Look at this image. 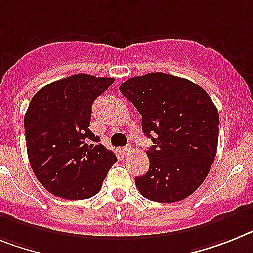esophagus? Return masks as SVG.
<instances>
[{
	"instance_id": "esophagus-1",
	"label": "esophagus",
	"mask_w": 253,
	"mask_h": 253,
	"mask_svg": "<svg viewBox=\"0 0 253 253\" xmlns=\"http://www.w3.org/2000/svg\"><path fill=\"white\" fill-rule=\"evenodd\" d=\"M122 151H123V154H124V155H129V154L133 151V149H131V146H126V147L122 149Z\"/></svg>"
}]
</instances>
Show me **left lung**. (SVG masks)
Here are the masks:
<instances>
[{"label": "left lung", "mask_w": 253, "mask_h": 253, "mask_svg": "<svg viewBox=\"0 0 253 253\" xmlns=\"http://www.w3.org/2000/svg\"><path fill=\"white\" fill-rule=\"evenodd\" d=\"M120 91L142 115V130L154 145L146 152L150 168L135 177L146 199L174 203L204 182L218 143V111L193 81L151 72L130 77Z\"/></svg>", "instance_id": "left-lung-1"}]
</instances>
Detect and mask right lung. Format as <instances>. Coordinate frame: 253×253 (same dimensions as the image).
<instances>
[{"instance_id":"add662e5","label":"right lung","mask_w":253,"mask_h":253,"mask_svg":"<svg viewBox=\"0 0 253 253\" xmlns=\"http://www.w3.org/2000/svg\"><path fill=\"white\" fill-rule=\"evenodd\" d=\"M112 83V77L72 75L31 99L24 116L28 159L39 182L55 197H94L118 162L89 129L91 104Z\"/></svg>"}]
</instances>
